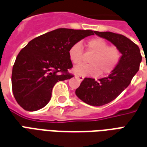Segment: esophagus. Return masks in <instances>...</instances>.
Returning a JSON list of instances; mask_svg holds the SVG:
<instances>
[{
    "label": "esophagus",
    "instance_id": "obj_1",
    "mask_svg": "<svg viewBox=\"0 0 147 147\" xmlns=\"http://www.w3.org/2000/svg\"><path fill=\"white\" fill-rule=\"evenodd\" d=\"M76 78L79 80H80V81H82V80H83V79H84V76H76Z\"/></svg>",
    "mask_w": 147,
    "mask_h": 147
}]
</instances>
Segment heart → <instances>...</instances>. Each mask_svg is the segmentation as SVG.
Wrapping results in <instances>:
<instances>
[{
  "label": "heart",
  "instance_id": "heart-1",
  "mask_svg": "<svg viewBox=\"0 0 147 147\" xmlns=\"http://www.w3.org/2000/svg\"><path fill=\"white\" fill-rule=\"evenodd\" d=\"M87 51L94 53L88 60L89 64H82L74 68V72L80 76H107L113 71L120 64L122 53L116 45H109L101 38H93L86 42ZM71 63L80 64L84 59V50L80 43H75L68 49Z\"/></svg>",
  "mask_w": 147,
  "mask_h": 147
}]
</instances>
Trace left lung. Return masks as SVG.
Here are the masks:
<instances>
[{
  "label": "left lung",
  "instance_id": "left-lung-1",
  "mask_svg": "<svg viewBox=\"0 0 147 147\" xmlns=\"http://www.w3.org/2000/svg\"><path fill=\"white\" fill-rule=\"evenodd\" d=\"M94 33L109 40L122 53L120 64L109 76L98 80L85 78L76 90L77 97L83 102L93 106H101L113 101L129 86L139 71L142 56L139 46L122 34L109 31Z\"/></svg>",
  "mask_w": 147,
  "mask_h": 147
}]
</instances>
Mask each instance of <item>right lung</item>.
<instances>
[{"label": "right lung", "instance_id": "right-lung-1", "mask_svg": "<svg viewBox=\"0 0 147 147\" xmlns=\"http://www.w3.org/2000/svg\"><path fill=\"white\" fill-rule=\"evenodd\" d=\"M93 34V30L59 28L28 42L12 67L11 86L18 104L27 111L47 105L55 84L74 76L68 71L73 67L68 57L70 46Z\"/></svg>", "mask_w": 147, "mask_h": 147}]
</instances>
